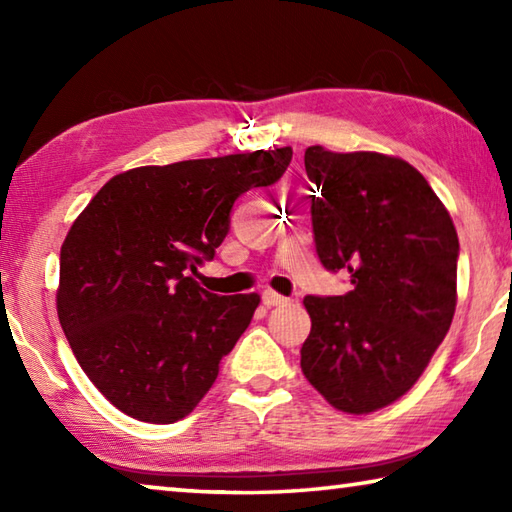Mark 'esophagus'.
I'll return each mask as SVG.
<instances>
[{"mask_svg": "<svg viewBox=\"0 0 512 512\" xmlns=\"http://www.w3.org/2000/svg\"><path fill=\"white\" fill-rule=\"evenodd\" d=\"M262 302L266 307H280V305H287L289 298H284V296H280V293L268 289L262 293Z\"/></svg>", "mask_w": 512, "mask_h": 512, "instance_id": "obj_1", "label": "esophagus"}]
</instances>
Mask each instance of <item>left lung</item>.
Returning a JSON list of instances; mask_svg holds the SVG:
<instances>
[{
	"label": "left lung",
	"instance_id": "left-lung-1",
	"mask_svg": "<svg viewBox=\"0 0 512 512\" xmlns=\"http://www.w3.org/2000/svg\"><path fill=\"white\" fill-rule=\"evenodd\" d=\"M305 169L320 262L350 273L345 296H307L300 368L325 400L363 415L400 400L456 311L458 235L422 173L395 155L309 146Z\"/></svg>",
	"mask_w": 512,
	"mask_h": 512
}]
</instances>
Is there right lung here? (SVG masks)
<instances>
[{
  "instance_id": "right-lung-1",
  "label": "right lung",
  "mask_w": 512,
  "mask_h": 512,
  "mask_svg": "<svg viewBox=\"0 0 512 512\" xmlns=\"http://www.w3.org/2000/svg\"><path fill=\"white\" fill-rule=\"evenodd\" d=\"M291 146L135 167L112 176L60 248L58 320L76 361L121 413L183 420L246 332L257 293L196 282L230 230V210L287 171Z\"/></svg>"
}]
</instances>
